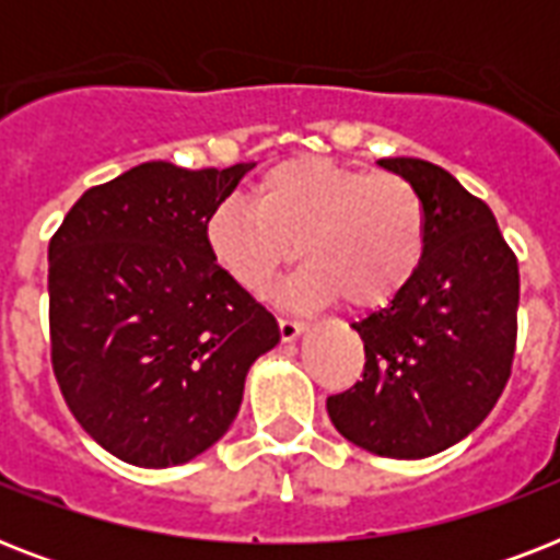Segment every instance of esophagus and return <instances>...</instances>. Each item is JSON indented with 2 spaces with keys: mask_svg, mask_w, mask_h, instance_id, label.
I'll return each instance as SVG.
<instances>
[{
  "mask_svg": "<svg viewBox=\"0 0 560 560\" xmlns=\"http://www.w3.org/2000/svg\"><path fill=\"white\" fill-rule=\"evenodd\" d=\"M307 323H302V319H293V316H281L279 319V331H281V340L290 342L296 340L299 334L305 331Z\"/></svg>",
  "mask_w": 560,
  "mask_h": 560,
  "instance_id": "obj_1",
  "label": "esophagus"
}]
</instances>
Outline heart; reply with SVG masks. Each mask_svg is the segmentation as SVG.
I'll use <instances>...</instances> for the list:
<instances>
[{
	"mask_svg": "<svg viewBox=\"0 0 560 560\" xmlns=\"http://www.w3.org/2000/svg\"><path fill=\"white\" fill-rule=\"evenodd\" d=\"M211 258L253 296H267L293 253L296 293L311 302L383 307L416 279L427 253V209L398 174H366L323 156L272 165L246 197L206 220Z\"/></svg>",
	"mask_w": 560,
	"mask_h": 560,
	"instance_id": "heart-1",
	"label": "heart"
}]
</instances>
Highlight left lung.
<instances>
[{"label": "left lung", "mask_w": 560, "mask_h": 560, "mask_svg": "<svg viewBox=\"0 0 560 560\" xmlns=\"http://www.w3.org/2000/svg\"><path fill=\"white\" fill-rule=\"evenodd\" d=\"M418 188L427 253L416 279L351 328L363 381L328 398L358 447L424 459L474 433L503 395L517 346L521 272L486 202L427 160H381Z\"/></svg>", "instance_id": "8db88e82"}]
</instances>
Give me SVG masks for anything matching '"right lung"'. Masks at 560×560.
I'll use <instances>...</instances> for the list:
<instances>
[{
  "mask_svg": "<svg viewBox=\"0 0 560 560\" xmlns=\"http://www.w3.org/2000/svg\"><path fill=\"white\" fill-rule=\"evenodd\" d=\"M253 165L144 162L81 194L48 244L51 369L95 442L171 468L226 433L276 316L211 258L206 220Z\"/></svg>",
  "mask_w": 560,
  "mask_h": 560,
  "instance_id": "add662e5",
  "label": "right lung"
}]
</instances>
